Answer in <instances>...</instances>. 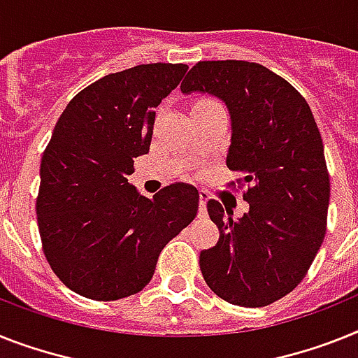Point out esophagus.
<instances>
[{"instance_id": "obj_1", "label": "esophagus", "mask_w": 358, "mask_h": 358, "mask_svg": "<svg viewBox=\"0 0 358 358\" xmlns=\"http://www.w3.org/2000/svg\"><path fill=\"white\" fill-rule=\"evenodd\" d=\"M207 200H209V193L207 191H200V213H206Z\"/></svg>"}]
</instances>
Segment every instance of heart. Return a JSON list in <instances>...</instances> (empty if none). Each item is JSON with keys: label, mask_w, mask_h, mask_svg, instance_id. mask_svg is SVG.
Here are the masks:
<instances>
[{"label": "heart", "mask_w": 358, "mask_h": 358, "mask_svg": "<svg viewBox=\"0 0 358 358\" xmlns=\"http://www.w3.org/2000/svg\"><path fill=\"white\" fill-rule=\"evenodd\" d=\"M203 101H206V100H203Z\"/></svg>", "instance_id": "heart-1"}]
</instances>
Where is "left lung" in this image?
Wrapping results in <instances>:
<instances>
[{
	"label": "left lung",
	"mask_w": 358,
	"mask_h": 358,
	"mask_svg": "<svg viewBox=\"0 0 358 358\" xmlns=\"http://www.w3.org/2000/svg\"><path fill=\"white\" fill-rule=\"evenodd\" d=\"M231 116L225 164L244 174L249 211L233 220L207 202L220 238L200 253L203 280L225 302L262 308L295 289L326 235L329 174L317 122L295 87L260 63L198 62L180 85Z\"/></svg>",
	"instance_id": "left-lung-1"
}]
</instances>
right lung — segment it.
Listing matches in <instances>:
<instances>
[{
	"label": "right lung",
	"instance_id": "add662e5",
	"mask_svg": "<svg viewBox=\"0 0 358 358\" xmlns=\"http://www.w3.org/2000/svg\"><path fill=\"white\" fill-rule=\"evenodd\" d=\"M185 72L184 63H149L103 76L54 127L36 215L45 258L78 295L107 302L142 291L162 249L196 216L193 185L147 198L127 182L134 158L149 152L156 107Z\"/></svg>",
	"mask_w": 358,
	"mask_h": 358
}]
</instances>
